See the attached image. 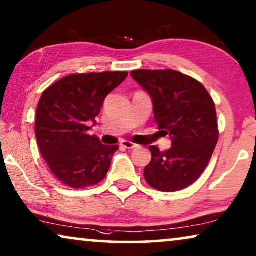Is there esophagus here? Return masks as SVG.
Wrapping results in <instances>:
<instances>
[{"label": "esophagus", "mask_w": 256, "mask_h": 256, "mask_svg": "<svg viewBox=\"0 0 256 256\" xmlns=\"http://www.w3.org/2000/svg\"><path fill=\"white\" fill-rule=\"evenodd\" d=\"M121 146L126 149H135V148H138V144H134V143H132L130 141H122Z\"/></svg>", "instance_id": "obj_1"}]
</instances>
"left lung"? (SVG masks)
<instances>
[{"label":"left lung","instance_id":"8db88e82","mask_svg":"<svg viewBox=\"0 0 256 256\" xmlns=\"http://www.w3.org/2000/svg\"><path fill=\"white\" fill-rule=\"evenodd\" d=\"M130 76L152 98L155 122L172 146L164 152L149 146L146 183L163 192L183 190L204 172L218 142L214 102L200 82L174 70H138Z\"/></svg>","mask_w":256,"mask_h":256}]
</instances>
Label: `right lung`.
Wrapping results in <instances>:
<instances>
[{"instance_id": "1", "label": "right lung", "mask_w": 256, "mask_h": 256, "mask_svg": "<svg viewBox=\"0 0 256 256\" xmlns=\"http://www.w3.org/2000/svg\"><path fill=\"white\" fill-rule=\"evenodd\" d=\"M127 72L65 76L46 88L37 107V144L51 172L73 188L100 183L106 177L118 146H104L88 135L104 100L127 78Z\"/></svg>"}]
</instances>
